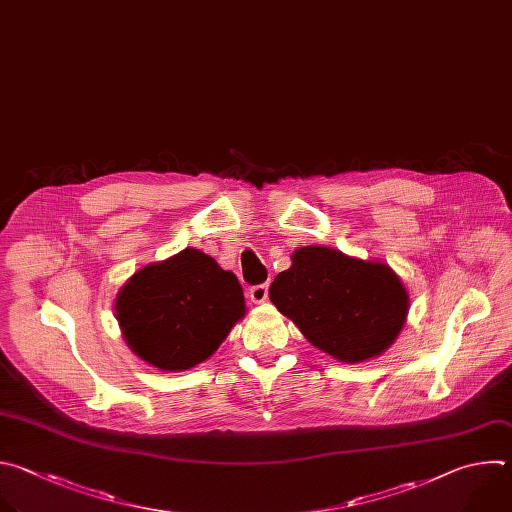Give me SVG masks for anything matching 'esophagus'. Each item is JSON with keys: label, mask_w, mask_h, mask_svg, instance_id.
<instances>
[{"label": "esophagus", "mask_w": 512, "mask_h": 512, "mask_svg": "<svg viewBox=\"0 0 512 512\" xmlns=\"http://www.w3.org/2000/svg\"><path fill=\"white\" fill-rule=\"evenodd\" d=\"M250 300L254 304H262L266 298H268V284H256L250 288Z\"/></svg>", "instance_id": "34e87169"}]
</instances>
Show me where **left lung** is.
<instances>
[{"instance_id": "1", "label": "left lung", "mask_w": 512, "mask_h": 512, "mask_svg": "<svg viewBox=\"0 0 512 512\" xmlns=\"http://www.w3.org/2000/svg\"><path fill=\"white\" fill-rule=\"evenodd\" d=\"M290 260L268 294L313 347L341 363H363L395 343L410 294L389 264L327 246L298 248Z\"/></svg>"}]
</instances>
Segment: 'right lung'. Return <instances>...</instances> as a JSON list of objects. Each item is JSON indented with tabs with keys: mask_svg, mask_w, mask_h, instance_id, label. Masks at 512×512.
Instances as JSON below:
<instances>
[{
	"mask_svg": "<svg viewBox=\"0 0 512 512\" xmlns=\"http://www.w3.org/2000/svg\"><path fill=\"white\" fill-rule=\"evenodd\" d=\"M115 313L129 349L161 371L210 359L244 319L234 272L197 248L139 268L119 290Z\"/></svg>",
	"mask_w": 512,
	"mask_h": 512,
	"instance_id": "add662e5",
	"label": "right lung"
}]
</instances>
